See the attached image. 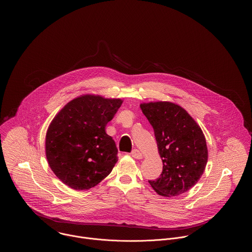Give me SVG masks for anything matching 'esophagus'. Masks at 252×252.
I'll use <instances>...</instances> for the list:
<instances>
[{
    "mask_svg": "<svg viewBox=\"0 0 252 252\" xmlns=\"http://www.w3.org/2000/svg\"><path fill=\"white\" fill-rule=\"evenodd\" d=\"M131 156L133 157L134 158H137V159H141V158H143V154H142L138 149H134V150H132Z\"/></svg>",
    "mask_w": 252,
    "mask_h": 252,
    "instance_id": "esophagus-1",
    "label": "esophagus"
}]
</instances>
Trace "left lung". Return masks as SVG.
Masks as SVG:
<instances>
[{
    "mask_svg": "<svg viewBox=\"0 0 252 252\" xmlns=\"http://www.w3.org/2000/svg\"><path fill=\"white\" fill-rule=\"evenodd\" d=\"M153 126L163 166L156 180H148L158 194L171 197L189 191L201 178L208 161L203 132L179 105L149 102L140 105Z\"/></svg>",
    "mask_w": 252,
    "mask_h": 252,
    "instance_id": "left-lung-1",
    "label": "left lung"
}]
</instances>
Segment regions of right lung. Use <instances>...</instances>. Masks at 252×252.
Returning a JSON list of instances; mask_svg holds the SVG:
<instances>
[{
	"instance_id": "1",
	"label": "right lung",
	"mask_w": 252,
	"mask_h": 252,
	"mask_svg": "<svg viewBox=\"0 0 252 252\" xmlns=\"http://www.w3.org/2000/svg\"><path fill=\"white\" fill-rule=\"evenodd\" d=\"M122 103L119 98L78 96L51 122L45 138L46 158L65 185L77 191L89 190L112 171L118 150L105 127Z\"/></svg>"
}]
</instances>
